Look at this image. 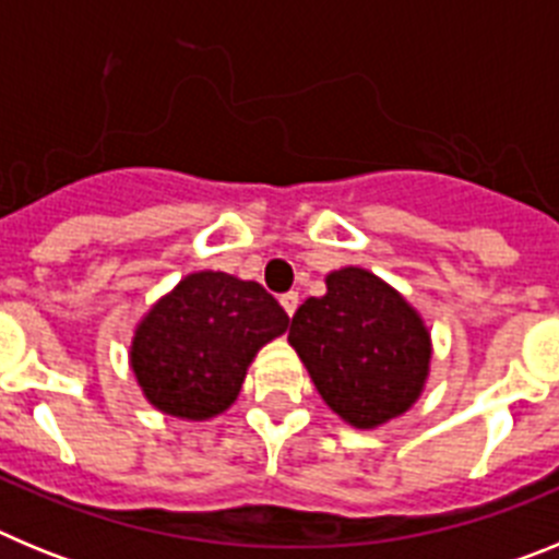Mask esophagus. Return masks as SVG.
<instances>
[{
  "label": "esophagus",
  "instance_id": "esophagus-1",
  "mask_svg": "<svg viewBox=\"0 0 559 559\" xmlns=\"http://www.w3.org/2000/svg\"><path fill=\"white\" fill-rule=\"evenodd\" d=\"M280 305H283L285 313L294 316L296 308H299V294H296V290H288V294L280 296Z\"/></svg>",
  "mask_w": 559,
  "mask_h": 559
}]
</instances>
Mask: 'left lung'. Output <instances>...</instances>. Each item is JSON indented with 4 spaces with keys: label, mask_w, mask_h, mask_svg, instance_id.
Returning <instances> with one entry per match:
<instances>
[{
    "label": "left lung",
    "mask_w": 559,
    "mask_h": 559,
    "mask_svg": "<svg viewBox=\"0 0 559 559\" xmlns=\"http://www.w3.org/2000/svg\"><path fill=\"white\" fill-rule=\"evenodd\" d=\"M290 319L288 341L313 386L347 426H386L403 417L431 374V330L397 288L360 265L324 276Z\"/></svg>",
    "instance_id": "8db88e82"
}]
</instances>
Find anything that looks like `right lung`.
<instances>
[{
  "label": "right lung",
  "instance_id": "right-lung-1",
  "mask_svg": "<svg viewBox=\"0 0 559 559\" xmlns=\"http://www.w3.org/2000/svg\"><path fill=\"white\" fill-rule=\"evenodd\" d=\"M288 322L260 283L192 271L136 322L128 364L153 408L201 423L235 403L251 360Z\"/></svg>",
  "mask_w": 559,
  "mask_h": 559
}]
</instances>
